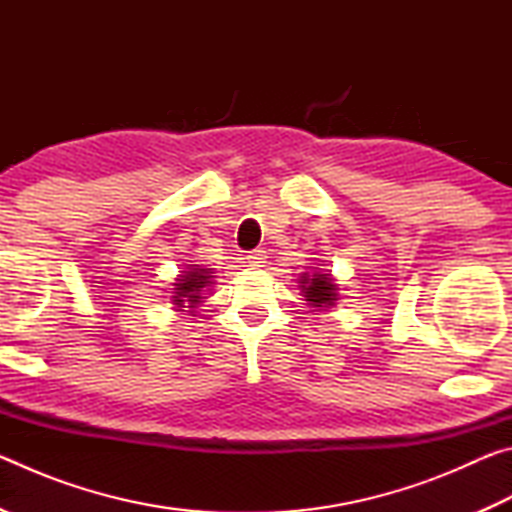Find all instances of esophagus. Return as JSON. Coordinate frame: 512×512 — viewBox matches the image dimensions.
I'll use <instances>...</instances> for the list:
<instances>
[{
	"label": "esophagus",
	"mask_w": 512,
	"mask_h": 512,
	"mask_svg": "<svg viewBox=\"0 0 512 512\" xmlns=\"http://www.w3.org/2000/svg\"><path fill=\"white\" fill-rule=\"evenodd\" d=\"M246 259H248V266H253V268L264 266L266 264V250L264 248L250 250V253L246 255Z\"/></svg>",
	"instance_id": "obj_1"
}]
</instances>
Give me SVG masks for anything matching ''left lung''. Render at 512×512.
Segmentation results:
<instances>
[{
  "label": "left lung",
  "mask_w": 512,
  "mask_h": 512,
  "mask_svg": "<svg viewBox=\"0 0 512 512\" xmlns=\"http://www.w3.org/2000/svg\"><path fill=\"white\" fill-rule=\"evenodd\" d=\"M300 293L305 296L307 305L314 307V311H327L336 307L339 300V284L334 282L332 273L318 271V268H305V273L298 277Z\"/></svg>",
  "instance_id": "left-lung-1"
}]
</instances>
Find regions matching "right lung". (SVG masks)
<instances>
[{"mask_svg":"<svg viewBox=\"0 0 512 512\" xmlns=\"http://www.w3.org/2000/svg\"><path fill=\"white\" fill-rule=\"evenodd\" d=\"M214 268H205L201 264H187L185 271H180L171 289V305L176 311H185L189 316L196 314L201 307L205 293L214 284Z\"/></svg>","mask_w":512,"mask_h":512,"instance_id":"1","label":"right lung"}]
</instances>
